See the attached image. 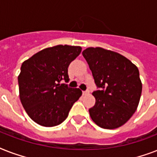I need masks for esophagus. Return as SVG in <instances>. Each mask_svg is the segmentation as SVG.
<instances>
[{"label":"esophagus","mask_w":157,"mask_h":157,"mask_svg":"<svg viewBox=\"0 0 157 157\" xmlns=\"http://www.w3.org/2000/svg\"><path fill=\"white\" fill-rule=\"evenodd\" d=\"M90 93L89 90H86V91H82V94H83V95H86V94H88Z\"/></svg>","instance_id":"obj_1"}]
</instances>
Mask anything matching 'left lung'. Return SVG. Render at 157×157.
<instances>
[{
    "label": "left lung",
    "mask_w": 157,
    "mask_h": 157,
    "mask_svg": "<svg viewBox=\"0 0 157 157\" xmlns=\"http://www.w3.org/2000/svg\"><path fill=\"white\" fill-rule=\"evenodd\" d=\"M98 89L93 92L95 104L89 110L101 128L116 129L126 123L139 105L142 82L139 69L121 54L100 47L82 52Z\"/></svg>",
    "instance_id": "8db88e82"
}]
</instances>
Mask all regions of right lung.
<instances>
[{
  "label": "right lung",
  "mask_w": 157,
  "mask_h": 157,
  "mask_svg": "<svg viewBox=\"0 0 157 157\" xmlns=\"http://www.w3.org/2000/svg\"><path fill=\"white\" fill-rule=\"evenodd\" d=\"M81 52L80 46L59 45L46 48L23 63L18 77L19 98L23 108L40 125L52 127L64 121L82 94L70 88L69 64Z\"/></svg>",
  "instance_id": "right-lung-1"
}]
</instances>
